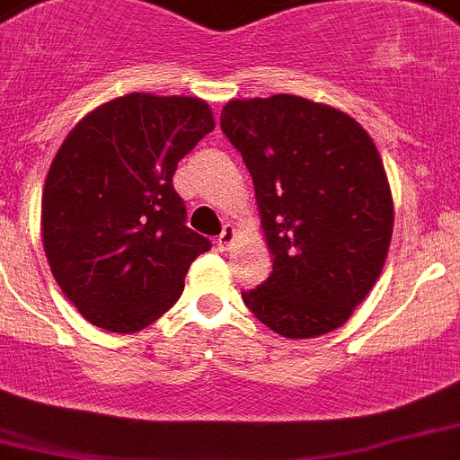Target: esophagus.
<instances>
[{
    "label": "esophagus",
    "mask_w": 460,
    "mask_h": 460,
    "mask_svg": "<svg viewBox=\"0 0 460 460\" xmlns=\"http://www.w3.org/2000/svg\"><path fill=\"white\" fill-rule=\"evenodd\" d=\"M234 239H237V230H234L233 226H223V233L218 234L217 246L221 248V251H227V248L234 243Z\"/></svg>",
    "instance_id": "obj_1"
}]
</instances>
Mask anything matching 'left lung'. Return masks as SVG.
<instances>
[{
    "label": "left lung",
    "instance_id": "left-lung-1",
    "mask_svg": "<svg viewBox=\"0 0 460 460\" xmlns=\"http://www.w3.org/2000/svg\"><path fill=\"white\" fill-rule=\"evenodd\" d=\"M221 129L255 184L273 271L242 292L289 340L342 326L381 276L394 205L381 155L351 116L298 95L230 100Z\"/></svg>",
    "mask_w": 460,
    "mask_h": 460
}]
</instances>
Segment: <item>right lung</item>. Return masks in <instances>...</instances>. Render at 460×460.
Masks as SVG:
<instances>
[{"label":"right lung","instance_id":"right-lung-1","mask_svg":"<svg viewBox=\"0 0 460 460\" xmlns=\"http://www.w3.org/2000/svg\"><path fill=\"white\" fill-rule=\"evenodd\" d=\"M214 129L200 98L128 93L79 120L43 189V248L58 288L93 326L137 332L184 289L209 239L184 226L178 162Z\"/></svg>","mask_w":460,"mask_h":460}]
</instances>
